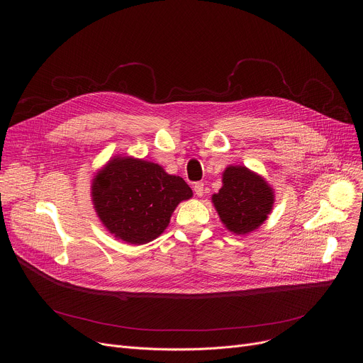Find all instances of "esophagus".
<instances>
[{
  "label": "esophagus",
  "instance_id": "1",
  "mask_svg": "<svg viewBox=\"0 0 363 363\" xmlns=\"http://www.w3.org/2000/svg\"><path fill=\"white\" fill-rule=\"evenodd\" d=\"M194 191H195V194H196L198 196H202V195H203V182H196V184L194 185Z\"/></svg>",
  "mask_w": 363,
  "mask_h": 363
}]
</instances>
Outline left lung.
<instances>
[{"mask_svg":"<svg viewBox=\"0 0 363 363\" xmlns=\"http://www.w3.org/2000/svg\"><path fill=\"white\" fill-rule=\"evenodd\" d=\"M220 220L227 230L240 235L260 227L273 210L274 191L266 179L245 167H228L223 188L213 195Z\"/></svg>","mask_w":363,"mask_h":363,"instance_id":"8db88e82","label":"left lung"}]
</instances>
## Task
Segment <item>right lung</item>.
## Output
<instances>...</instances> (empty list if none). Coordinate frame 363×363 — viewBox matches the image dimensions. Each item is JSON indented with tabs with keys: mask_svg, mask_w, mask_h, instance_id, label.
<instances>
[{
	"mask_svg": "<svg viewBox=\"0 0 363 363\" xmlns=\"http://www.w3.org/2000/svg\"><path fill=\"white\" fill-rule=\"evenodd\" d=\"M192 189L162 167L132 157H116L91 182V199L101 221L116 238L146 244L160 237L181 201Z\"/></svg>",
	"mask_w": 363,
	"mask_h": 363,
	"instance_id": "add662e5",
	"label": "right lung"
}]
</instances>
